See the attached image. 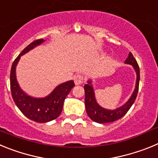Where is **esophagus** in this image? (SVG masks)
I'll return each mask as SVG.
<instances>
[{
  "mask_svg": "<svg viewBox=\"0 0 158 158\" xmlns=\"http://www.w3.org/2000/svg\"><path fill=\"white\" fill-rule=\"evenodd\" d=\"M84 77L81 74H77L74 77V83L76 85H79L83 83Z\"/></svg>",
  "mask_w": 158,
  "mask_h": 158,
  "instance_id": "34e87169",
  "label": "esophagus"
}]
</instances>
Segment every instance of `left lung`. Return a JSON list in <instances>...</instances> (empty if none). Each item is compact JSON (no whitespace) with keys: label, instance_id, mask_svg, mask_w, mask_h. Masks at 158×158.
<instances>
[{"label":"left lung","instance_id":"obj_1","mask_svg":"<svg viewBox=\"0 0 158 158\" xmlns=\"http://www.w3.org/2000/svg\"><path fill=\"white\" fill-rule=\"evenodd\" d=\"M125 63L131 65L135 69L137 76L136 85H135V90H134L133 93L131 96L129 100L121 107L114 110L106 109V108L102 107L96 102L94 89H93V85H92V81H88V84L85 85V86H84L85 92V103L86 111H87V114L89 118L94 122L98 123H111L115 120H118L126 115V113L129 111L132 104H134V102L137 97V95H138V92H139V79H140L139 66L137 63L135 58H134L133 54L131 52L129 53L127 58L125 60Z\"/></svg>","mask_w":158,"mask_h":158}]
</instances>
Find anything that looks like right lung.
I'll list each match as a JSON object with an SVG mask.
<instances>
[{"mask_svg": "<svg viewBox=\"0 0 158 158\" xmlns=\"http://www.w3.org/2000/svg\"><path fill=\"white\" fill-rule=\"evenodd\" d=\"M44 41L43 39L35 40L23 49L12 63L10 73L11 92L15 104L25 116L37 123H47L58 118L62 111L65 97L75 85L73 81L60 84L48 96L43 98L32 97L19 87L16 80V68L20 57Z\"/></svg>", "mask_w": 158, "mask_h": 158, "instance_id": "1", "label": "right lung"}]
</instances>
